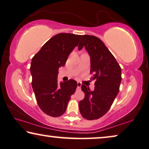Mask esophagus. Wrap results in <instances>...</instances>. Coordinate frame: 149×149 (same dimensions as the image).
<instances>
[{"instance_id": "34e87169", "label": "esophagus", "mask_w": 149, "mask_h": 149, "mask_svg": "<svg viewBox=\"0 0 149 149\" xmlns=\"http://www.w3.org/2000/svg\"><path fill=\"white\" fill-rule=\"evenodd\" d=\"M81 84L80 82H77V88L78 89H80L81 88Z\"/></svg>"}]
</instances>
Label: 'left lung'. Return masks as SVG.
<instances>
[{
	"mask_svg": "<svg viewBox=\"0 0 149 149\" xmlns=\"http://www.w3.org/2000/svg\"><path fill=\"white\" fill-rule=\"evenodd\" d=\"M85 47L91 57V74L96 79L95 90L85 85L81 91L85 97L79 102V112L84 118L93 120L108 111L119 93L121 81V69L116 58L98 38L82 36L78 49Z\"/></svg>",
	"mask_w": 149,
	"mask_h": 149,
	"instance_id": "8db88e82",
	"label": "left lung"
}]
</instances>
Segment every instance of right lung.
Returning a JSON list of instances; mask_svg holds the SVG:
<instances>
[{"label": "right lung", "mask_w": 149, "mask_h": 149, "mask_svg": "<svg viewBox=\"0 0 149 149\" xmlns=\"http://www.w3.org/2000/svg\"><path fill=\"white\" fill-rule=\"evenodd\" d=\"M81 35L60 33L48 40L32 58V86L39 107L51 117L65 112L77 84L74 79L58 83V70L65 65L70 54L78 45Z\"/></svg>", "instance_id": "1"}]
</instances>
